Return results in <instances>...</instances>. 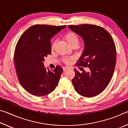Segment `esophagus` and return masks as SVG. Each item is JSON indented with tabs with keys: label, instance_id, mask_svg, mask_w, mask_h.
Here are the masks:
<instances>
[{
	"label": "esophagus",
	"instance_id": "esophagus-1",
	"mask_svg": "<svg viewBox=\"0 0 128 128\" xmlns=\"http://www.w3.org/2000/svg\"><path fill=\"white\" fill-rule=\"evenodd\" d=\"M62 69H63L64 71H66V70H67V69H69V67H68V66H63V67H62Z\"/></svg>",
	"mask_w": 128,
	"mask_h": 128
}]
</instances>
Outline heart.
Segmentation results:
<instances>
[{"mask_svg": "<svg viewBox=\"0 0 128 128\" xmlns=\"http://www.w3.org/2000/svg\"><path fill=\"white\" fill-rule=\"evenodd\" d=\"M65 38L67 42L69 43V44L71 46H77L79 42L78 36L76 34H75L73 32H68L66 35H65ZM55 42H54L52 44V49H53L55 47ZM70 58H64V62H68Z\"/></svg>", "mask_w": 128, "mask_h": 128, "instance_id": "heart-1", "label": "heart"}]
</instances>
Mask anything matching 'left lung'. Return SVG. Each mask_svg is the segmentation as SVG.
Here are the masks:
<instances>
[{
    "label": "left lung",
    "mask_w": 128,
    "mask_h": 128,
    "mask_svg": "<svg viewBox=\"0 0 128 128\" xmlns=\"http://www.w3.org/2000/svg\"><path fill=\"white\" fill-rule=\"evenodd\" d=\"M68 27L81 36L85 44L76 66L90 69L89 72L82 73L74 69L72 84L78 94L95 96L104 91L112 79L116 60L115 44L110 34L99 26L82 24Z\"/></svg>",
    "instance_id": "8db88e82"
}]
</instances>
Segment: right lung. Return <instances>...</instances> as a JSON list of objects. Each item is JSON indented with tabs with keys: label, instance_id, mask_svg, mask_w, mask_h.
Returning a JSON list of instances; mask_svg holds the SVG:
<instances>
[{
	"label": "right lung",
	"instance_id": "obj_1",
	"mask_svg": "<svg viewBox=\"0 0 128 128\" xmlns=\"http://www.w3.org/2000/svg\"><path fill=\"white\" fill-rule=\"evenodd\" d=\"M66 26L35 25L19 39L14 50V65L19 82L30 94L45 96L59 83L62 68L58 66L47 70L43 62L51 54V39Z\"/></svg>",
	"mask_w": 128,
	"mask_h": 128
}]
</instances>
